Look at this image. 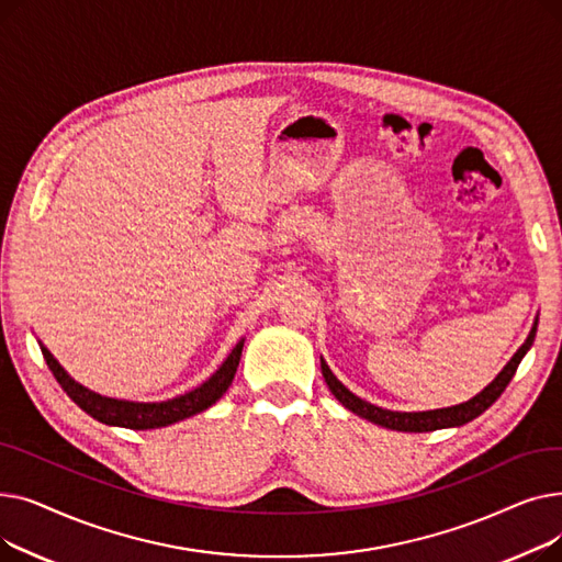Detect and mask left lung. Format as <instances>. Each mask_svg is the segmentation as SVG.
I'll list each match as a JSON object with an SVG mask.
<instances>
[{
    "instance_id": "left-lung-1",
    "label": "left lung",
    "mask_w": 562,
    "mask_h": 562,
    "mask_svg": "<svg viewBox=\"0 0 562 562\" xmlns=\"http://www.w3.org/2000/svg\"><path fill=\"white\" fill-rule=\"evenodd\" d=\"M536 333H538V323L533 326V330H530L528 339L521 344V348L515 352L513 360L504 367V371H501L490 385L476 394L474 398H469L467 403H460V405H453V407H441V409H428V412H392V409H382L378 405H371L362 398H358L352 392H348L341 382L333 375V371L328 369V364L321 360V371H323V378H326L330 392L335 394V398L348 407L350 412H356V415H360L362 419H369L378 426H385V428H392V430H403V432H428V430H437V428H451V426H462L471 419H476L479 415H483V412L504 394V390L508 387V382L513 380L521 358L526 356V350L533 346V339H536Z\"/></svg>"
}]
</instances>
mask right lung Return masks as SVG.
Masks as SVG:
<instances>
[{"mask_svg": "<svg viewBox=\"0 0 562 562\" xmlns=\"http://www.w3.org/2000/svg\"><path fill=\"white\" fill-rule=\"evenodd\" d=\"M43 358L49 367V371L54 373L58 385L64 387V392L93 419L109 424V426H123V428H132V430H150V428H161V426H170L175 422H182L187 417L198 415V412L206 409L210 405H214L232 385L236 367H239L241 360V350H244V341H239L234 346V350L227 356V360L221 364V369L206 380L202 385L184 396H177L170 401H161V403H132V401H117V398H106L100 396L91 390L81 387L79 382H75L64 367L58 364L52 352L41 346Z\"/></svg>", "mask_w": 562, "mask_h": 562, "instance_id": "add662e5", "label": "right lung"}]
</instances>
